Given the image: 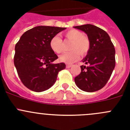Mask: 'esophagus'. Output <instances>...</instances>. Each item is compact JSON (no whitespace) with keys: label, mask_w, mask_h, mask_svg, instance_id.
<instances>
[{"label":"esophagus","mask_w":130,"mask_h":130,"mask_svg":"<svg viewBox=\"0 0 130 130\" xmlns=\"http://www.w3.org/2000/svg\"><path fill=\"white\" fill-rule=\"evenodd\" d=\"M72 64H66V68H70V67H72Z\"/></svg>","instance_id":"34e87169"}]
</instances>
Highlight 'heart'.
I'll return each mask as SVG.
<instances>
[{
    "instance_id": "b5f03b06",
    "label": "heart",
    "mask_w": 130,
    "mask_h": 130,
    "mask_svg": "<svg viewBox=\"0 0 130 130\" xmlns=\"http://www.w3.org/2000/svg\"><path fill=\"white\" fill-rule=\"evenodd\" d=\"M64 36L67 39L72 40L70 45V51L63 53L60 57L61 62L72 63L78 59L79 54L82 56L85 55L90 49V41L87 37L84 36L83 32L76 29H71L67 31ZM49 46L53 52L60 54L63 51L62 40L59 36L55 35L51 39Z\"/></svg>"
}]
</instances>
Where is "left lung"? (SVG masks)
I'll use <instances>...</instances> for the list:
<instances>
[{"label": "left lung", "mask_w": 130, "mask_h": 130, "mask_svg": "<svg viewBox=\"0 0 130 130\" xmlns=\"http://www.w3.org/2000/svg\"><path fill=\"white\" fill-rule=\"evenodd\" d=\"M87 34L90 49L82 60L81 72L74 80L81 90L88 92L100 90L106 85L115 66V49L107 33L90 24L73 26Z\"/></svg>", "instance_id": "8db88e82"}]
</instances>
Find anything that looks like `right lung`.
Masks as SVG:
<instances>
[{"instance_id": "obj_1", "label": "right lung", "mask_w": 130, "mask_h": 130, "mask_svg": "<svg viewBox=\"0 0 130 130\" xmlns=\"http://www.w3.org/2000/svg\"><path fill=\"white\" fill-rule=\"evenodd\" d=\"M66 28L38 26L26 31L15 47L14 65L21 81L34 92L51 88L60 71L66 68L64 63L53 64L58 58L49 42L54 36Z\"/></svg>"}]
</instances>
